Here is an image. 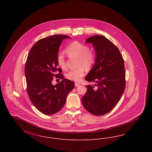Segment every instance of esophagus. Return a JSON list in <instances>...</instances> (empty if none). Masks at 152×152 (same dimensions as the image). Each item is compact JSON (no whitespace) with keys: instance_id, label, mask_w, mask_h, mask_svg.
I'll return each instance as SVG.
<instances>
[{"instance_id":"1","label":"esophagus","mask_w":152,"mask_h":152,"mask_svg":"<svg viewBox=\"0 0 152 152\" xmlns=\"http://www.w3.org/2000/svg\"><path fill=\"white\" fill-rule=\"evenodd\" d=\"M75 87H78V86H79L80 84L77 83H75Z\"/></svg>"}]
</instances>
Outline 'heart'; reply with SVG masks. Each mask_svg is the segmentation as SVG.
I'll return each instance as SVG.
<instances>
[{
  "instance_id": "heart-1",
  "label": "heart",
  "mask_w": 152,
  "mask_h": 152,
  "mask_svg": "<svg viewBox=\"0 0 152 152\" xmlns=\"http://www.w3.org/2000/svg\"><path fill=\"white\" fill-rule=\"evenodd\" d=\"M65 53L69 57H77V65L76 69L71 70L66 73V77L69 80L79 81L84 76L85 67L89 68L94 64L96 55L94 51L89 48L86 44L73 42L67 46L65 49ZM58 64L62 69L66 68L65 57L62 53L58 55Z\"/></svg>"
}]
</instances>
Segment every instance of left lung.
<instances>
[{"label": "left lung", "mask_w": 152, "mask_h": 152, "mask_svg": "<svg viewBox=\"0 0 152 152\" xmlns=\"http://www.w3.org/2000/svg\"><path fill=\"white\" fill-rule=\"evenodd\" d=\"M86 42L93 44L96 58L85 79L96 83L97 88L86 86L87 92L81 101L89 113L101 116L113 109L125 91L124 61L118 48L104 36L94 35Z\"/></svg>", "instance_id": "obj_1"}]
</instances>
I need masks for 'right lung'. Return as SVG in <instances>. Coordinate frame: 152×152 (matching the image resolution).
Segmentation results:
<instances>
[{"label":"right lung","instance_id":"right-lung-1","mask_svg":"<svg viewBox=\"0 0 152 152\" xmlns=\"http://www.w3.org/2000/svg\"><path fill=\"white\" fill-rule=\"evenodd\" d=\"M65 39L71 37L56 35L38 40L29 51L25 65L29 99L36 108L46 115L60 110L67 95L75 87L73 81L64 79L61 68L58 67V48ZM53 76L62 79L55 86L51 84Z\"/></svg>","mask_w":152,"mask_h":152}]
</instances>
